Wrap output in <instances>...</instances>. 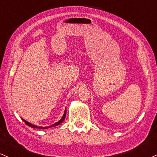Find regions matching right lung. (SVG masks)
<instances>
[{"mask_svg":"<svg viewBox=\"0 0 157 157\" xmlns=\"http://www.w3.org/2000/svg\"><path fill=\"white\" fill-rule=\"evenodd\" d=\"M65 116H66V108H65V112H64L63 117H62L61 119H59V121H57V122H56V123H55V124H53L51 125V126H49V127H40V126H36V125H35V124H31V123L28 122V121H25V119H22L23 120V121H24V122H25V124H26L27 125L29 126V127H32V128H37V129H48V128H49V127H55V126H57V125L60 124H61L62 122H63L64 120H65Z\"/></svg>","mask_w":157,"mask_h":157,"instance_id":"1","label":"right lung"}]
</instances>
